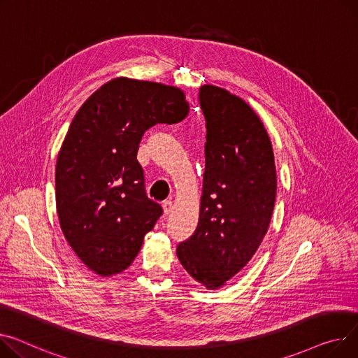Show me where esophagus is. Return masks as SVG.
Segmentation results:
<instances>
[{"label": "esophagus", "instance_id": "esophagus-1", "mask_svg": "<svg viewBox=\"0 0 358 358\" xmlns=\"http://www.w3.org/2000/svg\"><path fill=\"white\" fill-rule=\"evenodd\" d=\"M162 208H164V214H170L173 211V201L171 200H165L162 203Z\"/></svg>", "mask_w": 358, "mask_h": 358}]
</instances>
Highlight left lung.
Wrapping results in <instances>:
<instances>
[{
	"mask_svg": "<svg viewBox=\"0 0 358 358\" xmlns=\"http://www.w3.org/2000/svg\"><path fill=\"white\" fill-rule=\"evenodd\" d=\"M206 170L199 224L177 246L184 269L207 289L241 272L269 229L276 199V169L268 132L239 96L204 85Z\"/></svg>",
	"mask_w": 358,
	"mask_h": 358,
	"instance_id": "8db88e82",
	"label": "left lung"
}]
</instances>
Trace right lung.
Returning <instances> with one entry per match:
<instances>
[{
	"label": "right lung",
	"instance_id": "obj_1",
	"mask_svg": "<svg viewBox=\"0 0 358 358\" xmlns=\"http://www.w3.org/2000/svg\"><path fill=\"white\" fill-rule=\"evenodd\" d=\"M184 92L117 78L105 83L71 121L56 164V206L66 241L94 273L127 269L162 207L145 193L136 159L142 135L188 115Z\"/></svg>",
	"mask_w": 358,
	"mask_h": 358
}]
</instances>
